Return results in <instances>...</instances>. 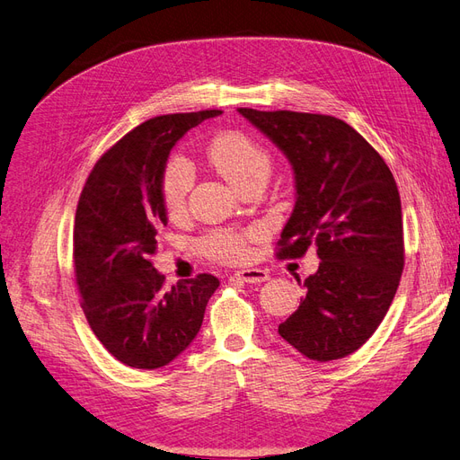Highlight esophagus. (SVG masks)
<instances>
[{
    "label": "esophagus",
    "mask_w": 460,
    "mask_h": 460,
    "mask_svg": "<svg viewBox=\"0 0 460 460\" xmlns=\"http://www.w3.org/2000/svg\"><path fill=\"white\" fill-rule=\"evenodd\" d=\"M234 279L250 282V284H259L269 280V272L263 269H242L238 272H234Z\"/></svg>",
    "instance_id": "34e87169"
}]
</instances>
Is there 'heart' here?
Returning <instances> with one entry per match:
<instances>
[{
	"label": "heart",
	"mask_w": 460,
	"mask_h": 460,
	"mask_svg": "<svg viewBox=\"0 0 460 460\" xmlns=\"http://www.w3.org/2000/svg\"><path fill=\"white\" fill-rule=\"evenodd\" d=\"M208 160L235 190L261 176H269V156L253 139L240 131L220 133L208 145ZM193 166L188 160L172 158L163 176V201L172 217L180 215L193 185ZM203 250L218 261H242L247 257V235L228 230L208 234Z\"/></svg>",
	"instance_id": "obj_1"
}]
</instances>
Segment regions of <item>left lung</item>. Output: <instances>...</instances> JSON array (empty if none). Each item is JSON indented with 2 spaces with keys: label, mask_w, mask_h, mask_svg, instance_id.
I'll return each mask as SVG.
<instances>
[{
  "label": "left lung",
  "mask_w": 460,
  "mask_h": 460,
  "mask_svg": "<svg viewBox=\"0 0 460 460\" xmlns=\"http://www.w3.org/2000/svg\"><path fill=\"white\" fill-rule=\"evenodd\" d=\"M238 111L292 166L296 203L279 255L302 257L314 243L321 259L279 334L317 362L349 356L376 332L402 275V210L393 173L339 118Z\"/></svg>",
  "instance_id": "obj_1"
}]
</instances>
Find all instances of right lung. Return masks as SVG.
I'll use <instances>...</instances> for the list:
<instances>
[{
    "label": "right lung",
    "mask_w": 460,
    "mask_h": 460,
    "mask_svg": "<svg viewBox=\"0 0 460 460\" xmlns=\"http://www.w3.org/2000/svg\"><path fill=\"white\" fill-rule=\"evenodd\" d=\"M218 110L141 123L98 160L73 228L75 277L86 321L121 364L168 366L195 341L218 279L199 275L166 290L153 267L158 230L168 225L163 176L170 151Z\"/></svg>",
    "instance_id": "add662e5"
}]
</instances>
